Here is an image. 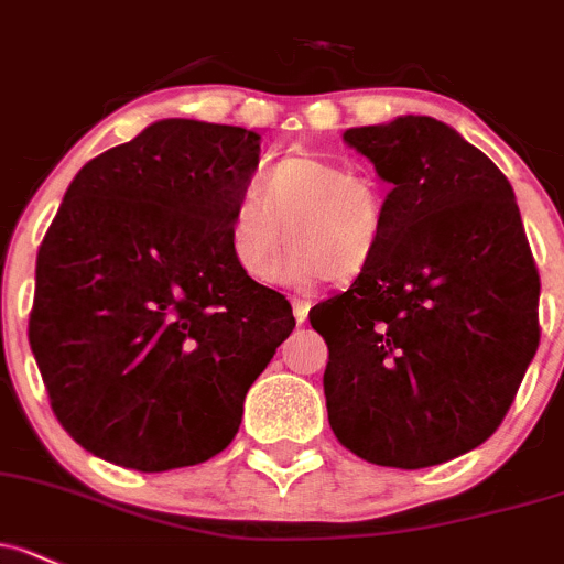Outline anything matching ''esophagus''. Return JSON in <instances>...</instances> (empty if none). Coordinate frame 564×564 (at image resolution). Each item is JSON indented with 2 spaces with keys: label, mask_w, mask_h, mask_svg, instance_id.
Returning <instances> with one entry per match:
<instances>
[{
  "label": "esophagus",
  "mask_w": 564,
  "mask_h": 564,
  "mask_svg": "<svg viewBox=\"0 0 564 564\" xmlns=\"http://www.w3.org/2000/svg\"><path fill=\"white\" fill-rule=\"evenodd\" d=\"M311 305L313 302L307 297H292V307H294V318H297V324H302L307 318V313H311Z\"/></svg>",
  "instance_id": "34e87169"
}]
</instances>
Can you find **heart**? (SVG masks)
I'll return each mask as SVG.
<instances>
[{"label": "heart", "instance_id": "b5f03b06", "mask_svg": "<svg viewBox=\"0 0 564 564\" xmlns=\"http://www.w3.org/2000/svg\"><path fill=\"white\" fill-rule=\"evenodd\" d=\"M387 197L370 173L346 162L300 153L267 170L259 192L242 194L229 218V253L253 281H267L278 262L283 232L292 242L278 278L351 281L381 248Z\"/></svg>", "mask_w": 564, "mask_h": 564}]
</instances>
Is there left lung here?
Masks as SVG:
<instances>
[{"mask_svg": "<svg viewBox=\"0 0 564 564\" xmlns=\"http://www.w3.org/2000/svg\"><path fill=\"white\" fill-rule=\"evenodd\" d=\"M391 183L381 248L311 311L332 432L383 467L441 465L500 426L541 343V278L508 177L448 123L346 129Z\"/></svg>", "mask_w": 564, "mask_h": 564, "instance_id": "1", "label": "left lung"}]
</instances>
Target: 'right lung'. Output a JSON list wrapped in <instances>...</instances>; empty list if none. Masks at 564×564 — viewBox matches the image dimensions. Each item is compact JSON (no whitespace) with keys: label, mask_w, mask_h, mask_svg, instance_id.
<instances>
[{"label":"right lung","mask_w":564,"mask_h":564,"mask_svg":"<svg viewBox=\"0 0 564 564\" xmlns=\"http://www.w3.org/2000/svg\"><path fill=\"white\" fill-rule=\"evenodd\" d=\"M259 140L164 118L69 183L37 253L29 343L53 413L94 456L162 473L224 452L292 335L286 297L229 253Z\"/></svg>","instance_id":"1"}]
</instances>
